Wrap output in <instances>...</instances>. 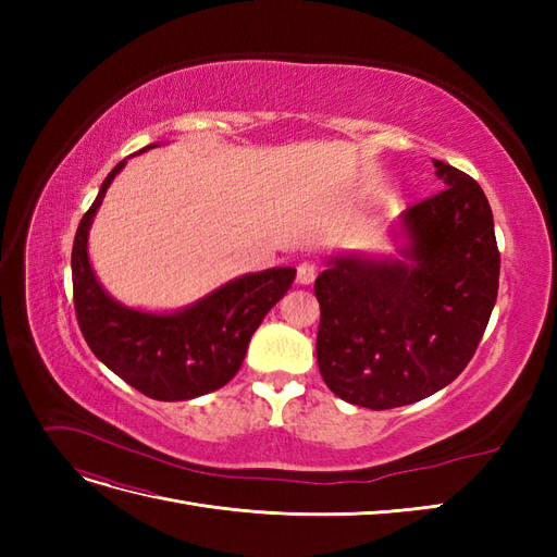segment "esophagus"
Returning <instances> with one entry per match:
<instances>
[{"mask_svg": "<svg viewBox=\"0 0 557 557\" xmlns=\"http://www.w3.org/2000/svg\"><path fill=\"white\" fill-rule=\"evenodd\" d=\"M315 264H311V262H301L299 267H297V283L299 285H311L313 281H315Z\"/></svg>", "mask_w": 557, "mask_h": 557, "instance_id": "1", "label": "esophagus"}]
</instances>
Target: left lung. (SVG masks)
Here are the masks:
<instances>
[{
	"label": "left lung",
	"mask_w": 557,
	"mask_h": 557,
	"mask_svg": "<svg viewBox=\"0 0 557 557\" xmlns=\"http://www.w3.org/2000/svg\"><path fill=\"white\" fill-rule=\"evenodd\" d=\"M432 162L446 188L399 215L395 252L339 250L315 278L320 376L356 407L440 393L469 364L497 301L491 205L474 178Z\"/></svg>",
	"instance_id": "8db88e82"
}]
</instances>
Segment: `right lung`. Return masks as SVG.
Listing matches in <instances>:
<instances>
[{
  "label": "right lung",
  "instance_id": "obj_1",
  "mask_svg": "<svg viewBox=\"0 0 557 557\" xmlns=\"http://www.w3.org/2000/svg\"><path fill=\"white\" fill-rule=\"evenodd\" d=\"M156 146L160 144L139 153ZM129 158L113 166L76 230L72 250L76 318L95 358L115 376L160 401L195 399L223 387L239 372L250 336L290 290L297 269L272 267L242 274L174 311H148L117 301L95 274L88 237L109 185Z\"/></svg>",
  "mask_w": 557,
  "mask_h": 557
}]
</instances>
